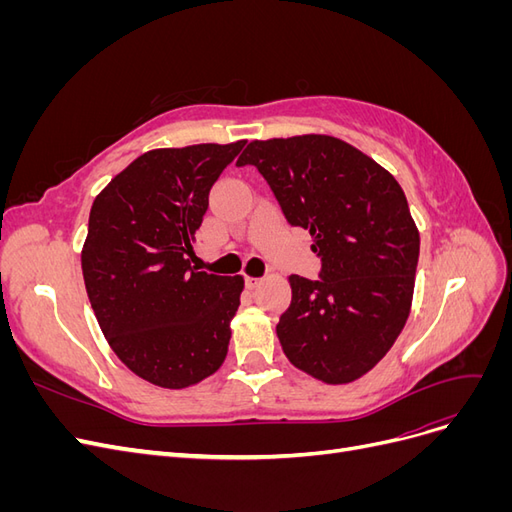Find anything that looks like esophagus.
Returning a JSON list of instances; mask_svg holds the SVG:
<instances>
[{
    "instance_id": "obj_1",
    "label": "esophagus",
    "mask_w": 512,
    "mask_h": 512,
    "mask_svg": "<svg viewBox=\"0 0 512 512\" xmlns=\"http://www.w3.org/2000/svg\"><path fill=\"white\" fill-rule=\"evenodd\" d=\"M260 282H262L260 277H245V284H247V288H252V290H254V288H258V286H260Z\"/></svg>"
}]
</instances>
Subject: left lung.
I'll use <instances>...</instances> for the list:
<instances>
[{
    "mask_svg": "<svg viewBox=\"0 0 512 512\" xmlns=\"http://www.w3.org/2000/svg\"><path fill=\"white\" fill-rule=\"evenodd\" d=\"M256 166L288 224L309 230L320 280L290 275L277 324L288 361L346 384L391 350L408 320L418 265L416 224L395 177L363 151L324 134L254 141L237 166Z\"/></svg>",
    "mask_w": 512,
    "mask_h": 512,
    "instance_id": "1",
    "label": "left lung"
}]
</instances>
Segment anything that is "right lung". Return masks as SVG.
<instances>
[{
	"label": "right lung",
	"instance_id": "1",
	"mask_svg": "<svg viewBox=\"0 0 512 512\" xmlns=\"http://www.w3.org/2000/svg\"><path fill=\"white\" fill-rule=\"evenodd\" d=\"M245 141L153 149L96 196L81 265L108 346L138 378L185 389L218 371L243 277L192 267L209 190Z\"/></svg>",
	"mask_w": 512,
	"mask_h": 512
}]
</instances>
